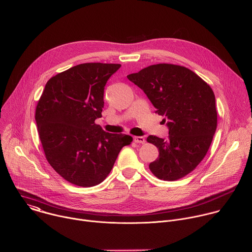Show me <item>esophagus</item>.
Masks as SVG:
<instances>
[{
	"label": "esophagus",
	"mask_w": 252,
	"mask_h": 252,
	"mask_svg": "<svg viewBox=\"0 0 252 252\" xmlns=\"http://www.w3.org/2000/svg\"><path fill=\"white\" fill-rule=\"evenodd\" d=\"M133 141L136 142V143H145L146 142V139L143 136H134L133 137Z\"/></svg>",
	"instance_id": "1"
}]
</instances>
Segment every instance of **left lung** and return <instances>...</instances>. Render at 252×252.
I'll return each mask as SVG.
<instances>
[{
  "label": "left lung",
  "instance_id": "obj_1",
  "mask_svg": "<svg viewBox=\"0 0 252 252\" xmlns=\"http://www.w3.org/2000/svg\"><path fill=\"white\" fill-rule=\"evenodd\" d=\"M127 79L145 92L169 129L167 139L147 138L159 153L150 163L151 171L168 182L190 173L205 157L217 129L213 91L189 68L172 63L149 65Z\"/></svg>",
  "mask_w": 252,
  "mask_h": 252
}]
</instances>
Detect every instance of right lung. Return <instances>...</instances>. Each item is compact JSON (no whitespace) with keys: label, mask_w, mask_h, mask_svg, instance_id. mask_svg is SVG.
I'll use <instances>...</instances> for the list:
<instances>
[{"label":"right lung","mask_w":252,"mask_h":252,"mask_svg":"<svg viewBox=\"0 0 252 252\" xmlns=\"http://www.w3.org/2000/svg\"><path fill=\"white\" fill-rule=\"evenodd\" d=\"M120 63H86L52 77L35 107V123L47 160L66 182L82 188L100 184L132 137L110 133L101 118L104 86Z\"/></svg>","instance_id":"add662e5"}]
</instances>
